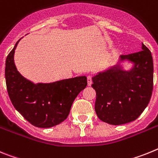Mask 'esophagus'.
<instances>
[{"label":"esophagus","mask_w":158,"mask_h":158,"mask_svg":"<svg viewBox=\"0 0 158 158\" xmlns=\"http://www.w3.org/2000/svg\"><path fill=\"white\" fill-rule=\"evenodd\" d=\"M87 84H88V86H91V84H92V76L91 75L87 76Z\"/></svg>","instance_id":"1"}]
</instances>
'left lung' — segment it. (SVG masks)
<instances>
[{"instance_id": "left-lung-1", "label": "left lung", "mask_w": 158, "mask_h": 158, "mask_svg": "<svg viewBox=\"0 0 158 158\" xmlns=\"http://www.w3.org/2000/svg\"><path fill=\"white\" fill-rule=\"evenodd\" d=\"M142 49L121 55L117 64L92 78L94 109L104 123L118 126L133 122L149 104L153 91V57L143 43ZM124 62L131 64L128 70L124 68Z\"/></svg>"}]
</instances>
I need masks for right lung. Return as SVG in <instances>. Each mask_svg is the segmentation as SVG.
<instances>
[{
  "mask_svg": "<svg viewBox=\"0 0 158 158\" xmlns=\"http://www.w3.org/2000/svg\"><path fill=\"white\" fill-rule=\"evenodd\" d=\"M19 40L5 64V79L9 96L15 109L31 124L50 128L64 122L74 100L87 87V77L78 76L52 83H34L17 71L14 54Z\"/></svg>",
  "mask_w": 158,
  "mask_h": 158,
  "instance_id": "obj_1",
  "label": "right lung"
}]
</instances>
